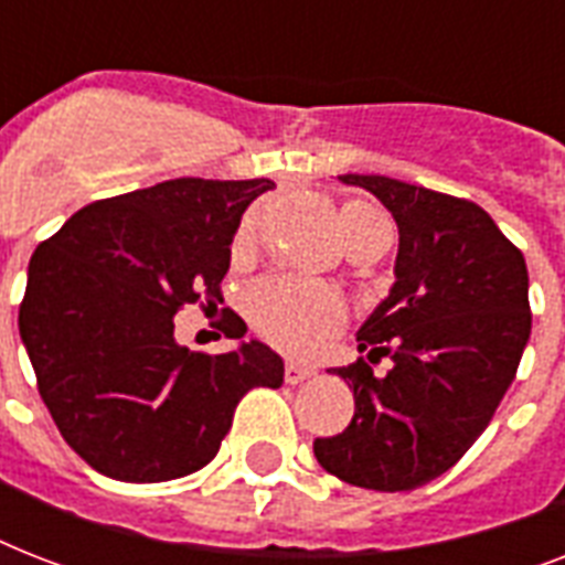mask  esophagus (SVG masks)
<instances>
[{"instance_id": "1", "label": "esophagus", "mask_w": 565, "mask_h": 565, "mask_svg": "<svg viewBox=\"0 0 565 565\" xmlns=\"http://www.w3.org/2000/svg\"><path fill=\"white\" fill-rule=\"evenodd\" d=\"M313 377V370L310 366H301V363H287V370H284V381L287 384H301V381H308Z\"/></svg>"}]
</instances>
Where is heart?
<instances>
[{
    "instance_id": "1",
    "label": "heart",
    "mask_w": 565,
    "mask_h": 565,
    "mask_svg": "<svg viewBox=\"0 0 565 565\" xmlns=\"http://www.w3.org/2000/svg\"><path fill=\"white\" fill-rule=\"evenodd\" d=\"M340 228L345 243L354 246L361 239L390 234V222L370 202L352 199L340 207ZM252 313L260 334L292 354H313L345 322L340 292L299 278H269L257 284L252 292Z\"/></svg>"
}]
</instances>
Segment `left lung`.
I'll return each instance as SVG.
<instances>
[{
    "mask_svg": "<svg viewBox=\"0 0 565 565\" xmlns=\"http://www.w3.org/2000/svg\"><path fill=\"white\" fill-rule=\"evenodd\" d=\"M398 225L395 284L358 331L370 361L334 370L354 416L313 455L340 481L416 490L448 472L490 425L531 337L525 257L483 207L386 175H340ZM390 356L377 379L370 362Z\"/></svg>",
    "mask_w": 565,
    "mask_h": 565,
    "instance_id": "1",
    "label": "left lung"
}]
</instances>
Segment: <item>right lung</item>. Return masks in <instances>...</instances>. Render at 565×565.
<instances>
[{"label": "right lung", "instance_id": "right-lung-1", "mask_svg": "<svg viewBox=\"0 0 565 565\" xmlns=\"http://www.w3.org/2000/svg\"><path fill=\"white\" fill-rule=\"evenodd\" d=\"M273 188L161 181L87 204L31 255L22 345L61 437L96 472L184 478L216 457L252 386L284 384V361L257 340L204 354L172 334L184 305L216 310L239 216Z\"/></svg>", "mask_w": 565, "mask_h": 565}]
</instances>
